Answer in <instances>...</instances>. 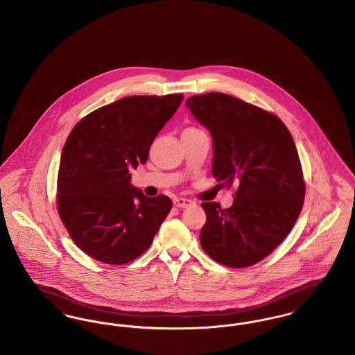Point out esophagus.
Instances as JSON below:
<instances>
[{"label": "esophagus", "mask_w": 355, "mask_h": 355, "mask_svg": "<svg viewBox=\"0 0 355 355\" xmlns=\"http://www.w3.org/2000/svg\"><path fill=\"white\" fill-rule=\"evenodd\" d=\"M173 202H174V205H175L177 208H187V207L193 204V201H191V200H188V198H181V197L174 198V200H173Z\"/></svg>", "instance_id": "34e87169"}]
</instances>
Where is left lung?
<instances>
[{"instance_id": "obj_1", "label": "left lung", "mask_w": 355, "mask_h": 355, "mask_svg": "<svg viewBox=\"0 0 355 355\" xmlns=\"http://www.w3.org/2000/svg\"><path fill=\"white\" fill-rule=\"evenodd\" d=\"M187 107L211 135L213 177L220 185H237L230 208L201 204V247L217 263L250 267L288 236L303 207L295 142L277 116L227 94L196 95Z\"/></svg>"}]
</instances>
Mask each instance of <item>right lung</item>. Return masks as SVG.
Wrapping results in <instances>:
<instances>
[{
	"label": "right lung",
	"mask_w": 355,
	"mask_h": 355,
	"mask_svg": "<svg viewBox=\"0 0 355 355\" xmlns=\"http://www.w3.org/2000/svg\"><path fill=\"white\" fill-rule=\"evenodd\" d=\"M182 94L127 96L75 125L62 151L58 210L73 243L105 264H125L153 243L171 200L131 185L130 168L145 164Z\"/></svg>",
	"instance_id": "add662e5"
}]
</instances>
